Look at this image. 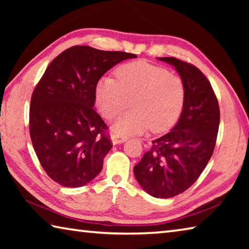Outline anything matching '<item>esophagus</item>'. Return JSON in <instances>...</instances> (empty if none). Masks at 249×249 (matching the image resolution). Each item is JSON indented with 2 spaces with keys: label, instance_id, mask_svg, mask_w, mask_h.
Returning <instances> with one entry per match:
<instances>
[{
  "label": "esophagus",
  "instance_id": "34e87169",
  "mask_svg": "<svg viewBox=\"0 0 249 249\" xmlns=\"http://www.w3.org/2000/svg\"><path fill=\"white\" fill-rule=\"evenodd\" d=\"M111 140H112L113 145H117V144H122V142L127 141L128 137L125 136V135H122V134H112Z\"/></svg>",
  "mask_w": 249,
  "mask_h": 249
}]
</instances>
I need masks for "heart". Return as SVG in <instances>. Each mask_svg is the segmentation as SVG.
<instances>
[{"label": "heart", "instance_id": "1", "mask_svg": "<svg viewBox=\"0 0 249 249\" xmlns=\"http://www.w3.org/2000/svg\"><path fill=\"white\" fill-rule=\"evenodd\" d=\"M95 99L104 117L112 119L129 105L113 123V130L140 134L147 128L153 133L166 132L182 112L185 88L181 78L162 67L145 61L132 62L116 70V79L105 75L95 87Z\"/></svg>", "mask_w": 249, "mask_h": 249}]
</instances>
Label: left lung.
Instances as JSON below:
<instances>
[{"instance_id":"left-lung-1","label":"left lung","mask_w":249,"mask_h":249,"mask_svg":"<svg viewBox=\"0 0 249 249\" xmlns=\"http://www.w3.org/2000/svg\"><path fill=\"white\" fill-rule=\"evenodd\" d=\"M158 59L178 71L185 88L184 104L178 123L151 142L134 175L148 195L168 199L190 188L208 165L216 142L220 107L208 78L196 66L175 57Z\"/></svg>"}]
</instances>
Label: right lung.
<instances>
[{
  "label": "right lung",
  "instance_id": "1",
  "mask_svg": "<svg viewBox=\"0 0 249 249\" xmlns=\"http://www.w3.org/2000/svg\"><path fill=\"white\" fill-rule=\"evenodd\" d=\"M124 52L73 46L50 62L32 94L29 134L41 167L67 188L89 183L112 148L107 126L94 109L95 87Z\"/></svg>",
  "mask_w": 249,
  "mask_h": 249
}]
</instances>
